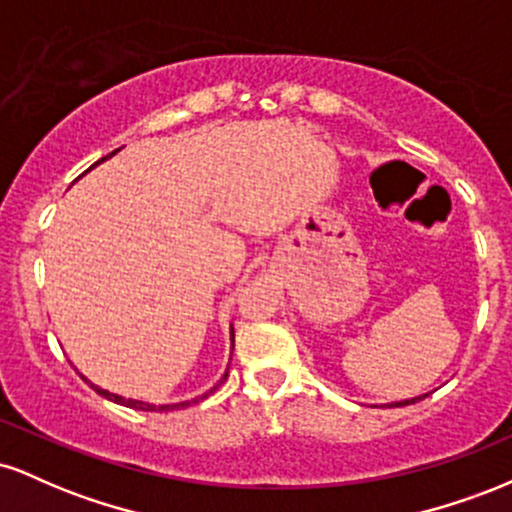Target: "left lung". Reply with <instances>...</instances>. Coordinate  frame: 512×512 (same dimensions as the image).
I'll list each match as a JSON object with an SVG mask.
<instances>
[{"label":"left lung","mask_w":512,"mask_h":512,"mask_svg":"<svg viewBox=\"0 0 512 512\" xmlns=\"http://www.w3.org/2000/svg\"><path fill=\"white\" fill-rule=\"evenodd\" d=\"M426 395H421V397H414V399H404V402H395V404H387V407H407V404H414V402H419V399H424Z\"/></svg>","instance_id":"8db88e82"}]
</instances>
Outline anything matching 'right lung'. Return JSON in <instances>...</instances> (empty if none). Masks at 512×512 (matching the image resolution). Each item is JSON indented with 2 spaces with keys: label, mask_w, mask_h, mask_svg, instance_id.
Returning <instances> with one entry per match:
<instances>
[{
  "label": "right lung",
  "mask_w": 512,
  "mask_h": 512,
  "mask_svg": "<svg viewBox=\"0 0 512 512\" xmlns=\"http://www.w3.org/2000/svg\"><path fill=\"white\" fill-rule=\"evenodd\" d=\"M113 154H115V151H113ZM113 154H110V156H113ZM105 158H108V156H105ZM105 158H101V161H105ZM101 161H98V163H101ZM231 339H233V327H231ZM233 342H236V339H233ZM226 378H228V373L223 375V378H221V383H223V380H226ZM86 383H88V380H86ZM88 385H91L93 390L98 392V395H103L105 399H110V402H117V404H122V407H129V409H139V411H173V409H185V407H190V404H195V402H199V399H204V397L209 395V392H207V395H202V397H195V399H190V402H178V404H158V407H156V404H146V402H139V399H125V397H120V395H110L108 390H101V387H98V385H93V383H88ZM216 387H219V385H216ZM216 387H214V390H216ZM214 390H211V392H214Z\"/></svg>",
  "instance_id": "add662e5"
}]
</instances>
